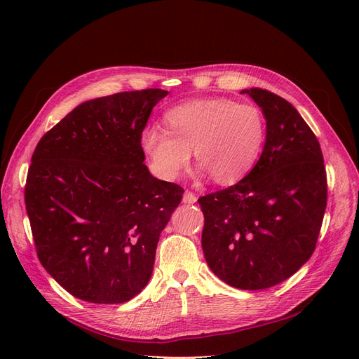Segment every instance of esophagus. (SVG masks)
Instances as JSON below:
<instances>
[{"mask_svg": "<svg viewBox=\"0 0 359 359\" xmlns=\"http://www.w3.org/2000/svg\"><path fill=\"white\" fill-rule=\"evenodd\" d=\"M196 201H198L196 194L189 191V190H186V193H184V196H182V202H184V203H194Z\"/></svg>", "mask_w": 359, "mask_h": 359, "instance_id": "34e87169", "label": "esophagus"}]
</instances>
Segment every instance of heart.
<instances>
[{"label": "heart", "instance_id": "1", "mask_svg": "<svg viewBox=\"0 0 359 359\" xmlns=\"http://www.w3.org/2000/svg\"><path fill=\"white\" fill-rule=\"evenodd\" d=\"M166 130L149 127L140 145L163 180H173L194 160L220 186L244 180L257 163L266 137L265 118L253 104L231 99H198L172 107Z\"/></svg>", "mask_w": 359, "mask_h": 359}]
</instances>
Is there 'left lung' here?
<instances>
[{"label":"left lung","instance_id":"1","mask_svg":"<svg viewBox=\"0 0 359 359\" xmlns=\"http://www.w3.org/2000/svg\"><path fill=\"white\" fill-rule=\"evenodd\" d=\"M266 121L264 151L235 186L199 198L202 248L212 273L244 290L273 287L307 262L327 208L318 137L280 95L243 90Z\"/></svg>","mask_w":359,"mask_h":359}]
</instances>
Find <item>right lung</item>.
Wrapping results in <instances>:
<instances>
[{"mask_svg": "<svg viewBox=\"0 0 359 359\" xmlns=\"http://www.w3.org/2000/svg\"><path fill=\"white\" fill-rule=\"evenodd\" d=\"M165 90L99 97L40 139L25 186L40 264L73 297L119 304L151 278L184 190L151 175L140 137Z\"/></svg>", "mask_w": 359, "mask_h": 359, "instance_id": "add662e5", "label": "right lung"}]
</instances>
